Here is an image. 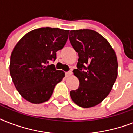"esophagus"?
Returning <instances> with one entry per match:
<instances>
[{"label": "esophagus", "instance_id": "obj_1", "mask_svg": "<svg viewBox=\"0 0 133 133\" xmlns=\"http://www.w3.org/2000/svg\"><path fill=\"white\" fill-rule=\"evenodd\" d=\"M72 75V71H68V72H65V75H66L67 77H69V76H70V75Z\"/></svg>", "mask_w": 133, "mask_h": 133}]
</instances>
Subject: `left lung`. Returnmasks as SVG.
I'll list each match as a JSON object with an SVG mask.
<instances>
[{
  "instance_id": "left-lung-1",
  "label": "left lung",
  "mask_w": 133,
  "mask_h": 133,
  "mask_svg": "<svg viewBox=\"0 0 133 133\" xmlns=\"http://www.w3.org/2000/svg\"><path fill=\"white\" fill-rule=\"evenodd\" d=\"M69 39L79 54L77 68L73 73L79 80L78 89L70 95L80 107H93L108 95L117 77L115 52L108 41L94 30H72Z\"/></svg>"
}]
</instances>
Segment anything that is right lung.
Masks as SVG:
<instances>
[{
    "label": "right lung",
    "instance_id": "1",
    "mask_svg": "<svg viewBox=\"0 0 133 133\" xmlns=\"http://www.w3.org/2000/svg\"><path fill=\"white\" fill-rule=\"evenodd\" d=\"M69 30L41 28L28 32L11 52L9 72L13 83L23 98L32 103L47 101L55 85L65 77L51 61L56 58L68 38Z\"/></svg>",
    "mask_w": 133,
    "mask_h": 133
}]
</instances>
